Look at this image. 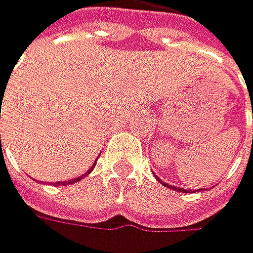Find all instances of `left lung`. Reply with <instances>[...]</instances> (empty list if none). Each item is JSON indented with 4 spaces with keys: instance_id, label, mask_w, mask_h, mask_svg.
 I'll return each instance as SVG.
<instances>
[{
    "instance_id": "obj_1",
    "label": "left lung",
    "mask_w": 253,
    "mask_h": 253,
    "mask_svg": "<svg viewBox=\"0 0 253 253\" xmlns=\"http://www.w3.org/2000/svg\"><path fill=\"white\" fill-rule=\"evenodd\" d=\"M247 90H249V88H247ZM251 101H252V98H251ZM252 110H253V105H252ZM162 182V180H160ZM163 183V182H162ZM165 186H168V188H172V190H177V191H182V193H188V191H186L185 188H175V186H169L168 183H163Z\"/></svg>"
}]
</instances>
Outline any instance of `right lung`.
I'll return each mask as SVG.
<instances>
[{
	"instance_id": "add662e5",
	"label": "right lung",
	"mask_w": 253,
	"mask_h": 253,
	"mask_svg": "<svg viewBox=\"0 0 253 253\" xmlns=\"http://www.w3.org/2000/svg\"><path fill=\"white\" fill-rule=\"evenodd\" d=\"M0 138H1V135H0ZM93 168H94V165H93V166H91V168L88 169V172H91V171H93ZM88 172H87V174H88ZM87 174H84V175H81V177H76V179H71V180H68L67 183H65V182H57V185H68V183H74V182H78V180H81L82 177H85V175H87Z\"/></svg>"
}]
</instances>
